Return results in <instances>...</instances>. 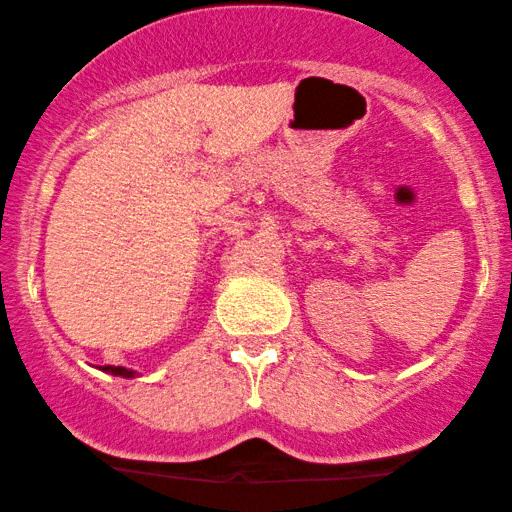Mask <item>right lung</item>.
<instances>
[{
    "label": "right lung",
    "instance_id": "1",
    "mask_svg": "<svg viewBox=\"0 0 512 512\" xmlns=\"http://www.w3.org/2000/svg\"><path fill=\"white\" fill-rule=\"evenodd\" d=\"M105 374H112V376H122V378H134L138 376L134 369H126V367H112V364H105V367H101Z\"/></svg>",
    "mask_w": 512,
    "mask_h": 512
}]
</instances>
